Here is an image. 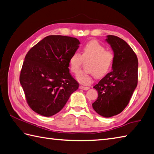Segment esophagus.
Here are the masks:
<instances>
[{
    "mask_svg": "<svg viewBox=\"0 0 154 154\" xmlns=\"http://www.w3.org/2000/svg\"><path fill=\"white\" fill-rule=\"evenodd\" d=\"M80 88L82 90H85V91H87L90 88L88 86H80Z\"/></svg>",
    "mask_w": 154,
    "mask_h": 154,
    "instance_id": "obj_1",
    "label": "esophagus"
}]
</instances>
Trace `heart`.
<instances>
[{
	"label": "heart",
	"instance_id": "1",
	"mask_svg": "<svg viewBox=\"0 0 154 154\" xmlns=\"http://www.w3.org/2000/svg\"><path fill=\"white\" fill-rule=\"evenodd\" d=\"M114 55L111 51H106L103 45L95 40H92L84 46L81 54L74 53L69 57V68L74 74L80 71L83 61L91 62L88 70L91 73L80 72L76 76L77 80L82 85H89L92 82V76L100 78L109 73L112 68Z\"/></svg>",
	"mask_w": 154,
	"mask_h": 154
}]
</instances>
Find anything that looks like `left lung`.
<instances>
[{
	"mask_svg": "<svg viewBox=\"0 0 154 154\" xmlns=\"http://www.w3.org/2000/svg\"><path fill=\"white\" fill-rule=\"evenodd\" d=\"M106 42L114 53L112 71L93 87L98 92V98L92 107L98 115L108 118L119 114L129 104L137 85L138 60L123 39L107 35Z\"/></svg>",
	"mask_w": 154,
	"mask_h": 154,
	"instance_id": "8db88e82",
	"label": "left lung"
}]
</instances>
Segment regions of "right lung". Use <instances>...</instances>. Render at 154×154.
<instances>
[{
	"label": "right lung",
	"instance_id": "add662e5",
	"mask_svg": "<svg viewBox=\"0 0 154 154\" xmlns=\"http://www.w3.org/2000/svg\"><path fill=\"white\" fill-rule=\"evenodd\" d=\"M79 44L75 37L49 35L27 52L19 80L33 111L45 117L54 115L78 88L68 67L69 57Z\"/></svg>",
	"mask_w": 154,
	"mask_h": 154
}]
</instances>
